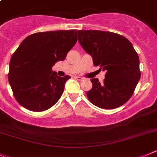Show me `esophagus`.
I'll list each match as a JSON object with an SVG mask.
<instances>
[{
	"instance_id": "esophagus-1",
	"label": "esophagus",
	"mask_w": 157,
	"mask_h": 157,
	"mask_svg": "<svg viewBox=\"0 0 157 157\" xmlns=\"http://www.w3.org/2000/svg\"><path fill=\"white\" fill-rule=\"evenodd\" d=\"M75 79H77V80H79V81H83V80H84V77H75Z\"/></svg>"
}]
</instances>
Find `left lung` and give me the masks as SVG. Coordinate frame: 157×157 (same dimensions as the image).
Returning <instances> with one entry per match:
<instances>
[{
  "mask_svg": "<svg viewBox=\"0 0 157 157\" xmlns=\"http://www.w3.org/2000/svg\"><path fill=\"white\" fill-rule=\"evenodd\" d=\"M77 34L80 44L92 55L94 65L106 71L103 83L91 79L92 88L87 92L89 101L103 109H114L126 103L141 78L139 57L132 43L110 31L78 30Z\"/></svg>",
  "mask_w": 157,
  "mask_h": 157,
  "instance_id": "obj_1",
  "label": "left lung"
}]
</instances>
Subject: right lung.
I'll list each match as a JSON object with an SVG mask.
<instances>
[{
  "label": "right lung",
  "mask_w": 157,
  "mask_h": 157,
  "mask_svg": "<svg viewBox=\"0 0 157 157\" xmlns=\"http://www.w3.org/2000/svg\"><path fill=\"white\" fill-rule=\"evenodd\" d=\"M77 41V30H69L37 32L20 43L11 58L8 77L22 107L39 112L58 101L70 77H58L52 67L65 59Z\"/></svg>",
  "instance_id": "1"
}]
</instances>
